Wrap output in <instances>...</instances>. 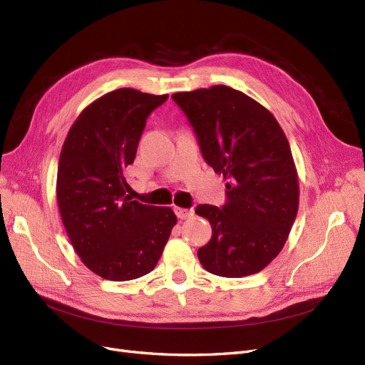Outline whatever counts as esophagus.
Wrapping results in <instances>:
<instances>
[{"instance_id":"obj_1","label":"esophagus","mask_w":365,"mask_h":365,"mask_svg":"<svg viewBox=\"0 0 365 365\" xmlns=\"http://www.w3.org/2000/svg\"><path fill=\"white\" fill-rule=\"evenodd\" d=\"M175 212H177V216L180 219H188L195 215V211L192 208H180V207L175 208Z\"/></svg>"}]
</instances>
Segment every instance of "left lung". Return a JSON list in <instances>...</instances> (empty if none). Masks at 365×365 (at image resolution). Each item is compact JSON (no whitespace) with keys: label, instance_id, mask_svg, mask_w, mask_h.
I'll use <instances>...</instances> for the list:
<instances>
[{"label":"left lung","instance_id":"left-lung-1","mask_svg":"<svg viewBox=\"0 0 365 365\" xmlns=\"http://www.w3.org/2000/svg\"><path fill=\"white\" fill-rule=\"evenodd\" d=\"M197 135L208 165L226 180L228 202L199 205L211 240L202 267L223 278L261 272L278 257L297 216L299 178L290 143L272 113L228 86L172 95Z\"/></svg>","mask_w":365,"mask_h":365}]
</instances>
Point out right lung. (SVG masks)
<instances>
[{
    "instance_id": "right-lung-1",
    "label": "right lung",
    "mask_w": 365,
    "mask_h": 365,
    "mask_svg": "<svg viewBox=\"0 0 365 365\" xmlns=\"http://www.w3.org/2000/svg\"><path fill=\"white\" fill-rule=\"evenodd\" d=\"M169 95L122 87L87 106L63 143L57 170L58 211L84 266L108 281L154 270L177 216L169 207L130 197L133 165L149 113Z\"/></svg>"
}]
</instances>
